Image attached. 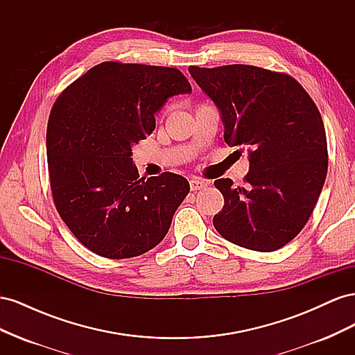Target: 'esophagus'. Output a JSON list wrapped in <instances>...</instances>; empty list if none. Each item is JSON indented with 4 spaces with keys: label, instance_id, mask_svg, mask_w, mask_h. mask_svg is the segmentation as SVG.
<instances>
[{
    "label": "esophagus",
    "instance_id": "obj_1",
    "mask_svg": "<svg viewBox=\"0 0 355 355\" xmlns=\"http://www.w3.org/2000/svg\"><path fill=\"white\" fill-rule=\"evenodd\" d=\"M189 185H191V189L192 191H200V189H202V188H206L209 184L206 180H201V179H191L189 180Z\"/></svg>",
    "mask_w": 355,
    "mask_h": 355
}]
</instances>
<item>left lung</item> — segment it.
Returning a JSON list of instances; mask_svg holds the SVG:
<instances>
[{
	"label": "left lung",
	"mask_w": 355,
	"mask_h": 355,
	"mask_svg": "<svg viewBox=\"0 0 355 355\" xmlns=\"http://www.w3.org/2000/svg\"><path fill=\"white\" fill-rule=\"evenodd\" d=\"M216 105L223 139L247 149L245 187L214 180L225 198L213 225L225 240L274 252L305 227L327 175L326 130L295 78L250 65L188 68Z\"/></svg>",
	"instance_id": "obj_1"
}]
</instances>
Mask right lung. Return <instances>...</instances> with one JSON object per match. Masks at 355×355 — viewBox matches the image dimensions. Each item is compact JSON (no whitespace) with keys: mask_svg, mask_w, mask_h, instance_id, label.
<instances>
[{"mask_svg":"<svg viewBox=\"0 0 355 355\" xmlns=\"http://www.w3.org/2000/svg\"><path fill=\"white\" fill-rule=\"evenodd\" d=\"M191 92L175 68L103 62L58 98L46 135L53 200L93 253L127 259L166 237L189 182L170 171L139 178L132 148L170 98Z\"/></svg>","mask_w":355,"mask_h":355,"instance_id":"right-lung-1","label":"right lung"}]
</instances>
